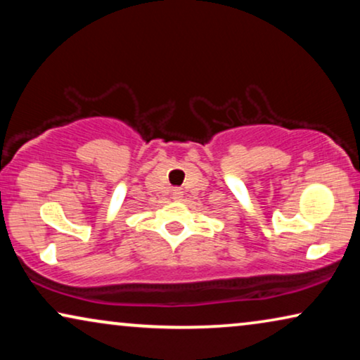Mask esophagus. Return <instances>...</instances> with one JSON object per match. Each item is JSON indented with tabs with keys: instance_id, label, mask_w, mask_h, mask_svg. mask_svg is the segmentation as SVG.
<instances>
[{
	"instance_id": "obj_1",
	"label": "esophagus",
	"mask_w": 360,
	"mask_h": 360,
	"mask_svg": "<svg viewBox=\"0 0 360 360\" xmlns=\"http://www.w3.org/2000/svg\"><path fill=\"white\" fill-rule=\"evenodd\" d=\"M172 195H174V198H175V200H180V198H181V195H184V193H181V190L175 188L174 191H172Z\"/></svg>"
}]
</instances>
